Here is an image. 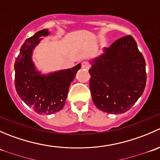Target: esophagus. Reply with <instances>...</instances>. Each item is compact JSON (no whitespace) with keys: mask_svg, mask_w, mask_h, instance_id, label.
Segmentation results:
<instances>
[{"mask_svg":"<svg viewBox=\"0 0 160 160\" xmlns=\"http://www.w3.org/2000/svg\"><path fill=\"white\" fill-rule=\"evenodd\" d=\"M81 67L83 69H86V70H88V69L90 68V64L88 63V62H86V61H83V62L81 63Z\"/></svg>","mask_w":160,"mask_h":160,"instance_id":"esophagus-1","label":"esophagus"}]
</instances>
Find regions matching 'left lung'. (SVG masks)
I'll use <instances>...</instances> for the list:
<instances>
[{"label":"left lung","instance_id":"1","mask_svg":"<svg viewBox=\"0 0 160 160\" xmlns=\"http://www.w3.org/2000/svg\"><path fill=\"white\" fill-rule=\"evenodd\" d=\"M90 62V89L95 106L109 114L129 110L146 83L145 59L132 36L118 38Z\"/></svg>","mask_w":160,"mask_h":160}]
</instances>
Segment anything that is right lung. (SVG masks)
Listing matches in <instances>:
<instances>
[{"instance_id":"right-lung-1","label":"right lung","mask_w":160,"mask_h":160,"mask_svg":"<svg viewBox=\"0 0 160 160\" xmlns=\"http://www.w3.org/2000/svg\"><path fill=\"white\" fill-rule=\"evenodd\" d=\"M48 29L36 32L25 40L14 63L15 88L21 99L39 114H51L63 108L71 82L81 64L67 70L42 74L32 60L33 50L48 36Z\"/></svg>"}]
</instances>
